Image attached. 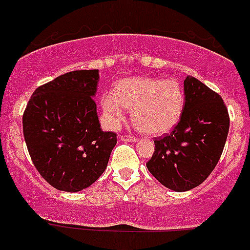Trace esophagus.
<instances>
[{"label":"esophagus","instance_id":"1","mask_svg":"<svg viewBox=\"0 0 250 250\" xmlns=\"http://www.w3.org/2000/svg\"><path fill=\"white\" fill-rule=\"evenodd\" d=\"M121 140H123V142H127V143H134L137 142L138 138L134 137V135H121Z\"/></svg>","mask_w":250,"mask_h":250}]
</instances>
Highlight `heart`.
Listing matches in <instances>:
<instances>
[{
    "mask_svg": "<svg viewBox=\"0 0 250 250\" xmlns=\"http://www.w3.org/2000/svg\"><path fill=\"white\" fill-rule=\"evenodd\" d=\"M104 116L115 129L125 118V108L132 110L138 127L151 135H162L173 129L184 108V93L178 82L151 77L123 79L113 93L101 98Z\"/></svg>",
    "mask_w": 250,
    "mask_h": 250,
    "instance_id": "heart-1",
    "label": "heart"
}]
</instances>
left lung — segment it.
<instances>
[{
  "label": "left lung",
  "mask_w": 250,
  "mask_h": 250,
  "mask_svg": "<svg viewBox=\"0 0 250 250\" xmlns=\"http://www.w3.org/2000/svg\"><path fill=\"white\" fill-rule=\"evenodd\" d=\"M181 120L169 134L155 139L146 162L150 173L166 188L186 192L209 177L224 151L229 116L221 96L192 76L184 81Z\"/></svg>",
  "instance_id": "left-lung-1"
}]
</instances>
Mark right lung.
I'll return each instance as SVG.
<instances>
[{
    "mask_svg": "<svg viewBox=\"0 0 250 250\" xmlns=\"http://www.w3.org/2000/svg\"><path fill=\"white\" fill-rule=\"evenodd\" d=\"M99 69L73 71L39 86L23 115V133L34 166L64 192L85 189L107 167L117 134L104 132L94 96Z\"/></svg>",
    "mask_w": 250,
    "mask_h": 250,
    "instance_id": "obj_1",
    "label": "right lung"
}]
</instances>
